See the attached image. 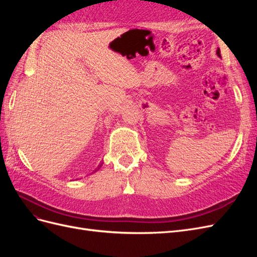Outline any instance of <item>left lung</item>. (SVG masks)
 <instances>
[{
	"label": "left lung",
	"instance_id": "left-lung-1",
	"mask_svg": "<svg viewBox=\"0 0 257 257\" xmlns=\"http://www.w3.org/2000/svg\"><path fill=\"white\" fill-rule=\"evenodd\" d=\"M216 54H217V57L221 58V52H220V49H219V48H217V50H216Z\"/></svg>",
	"mask_w": 257,
	"mask_h": 257
}]
</instances>
